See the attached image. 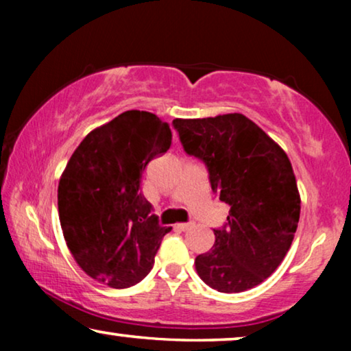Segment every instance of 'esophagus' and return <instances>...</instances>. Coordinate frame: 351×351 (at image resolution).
<instances>
[{"instance_id":"esophagus-1","label":"esophagus","mask_w":351,"mask_h":351,"mask_svg":"<svg viewBox=\"0 0 351 351\" xmlns=\"http://www.w3.org/2000/svg\"><path fill=\"white\" fill-rule=\"evenodd\" d=\"M193 227V223H177V228L182 230V232H185V230H190Z\"/></svg>"}]
</instances>
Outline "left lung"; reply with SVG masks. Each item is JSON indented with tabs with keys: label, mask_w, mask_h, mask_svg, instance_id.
Here are the masks:
<instances>
[{
	"label": "left lung",
	"mask_w": 351,
	"mask_h": 351,
	"mask_svg": "<svg viewBox=\"0 0 351 351\" xmlns=\"http://www.w3.org/2000/svg\"><path fill=\"white\" fill-rule=\"evenodd\" d=\"M189 155L206 162L210 186L230 204L227 225L214 230L196 273L219 292L261 285L289 251L300 217V193L286 152L241 113L174 119Z\"/></svg>",
	"instance_id": "8db88e82"
}]
</instances>
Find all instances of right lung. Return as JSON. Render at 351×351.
I'll list each match as a JSON object with an SVG mask.
<instances>
[{
	"instance_id": "1",
	"label": "right lung",
	"mask_w": 351,
	"mask_h": 351,
	"mask_svg": "<svg viewBox=\"0 0 351 351\" xmlns=\"http://www.w3.org/2000/svg\"><path fill=\"white\" fill-rule=\"evenodd\" d=\"M171 142L169 123L128 110L93 129L66 162L57 189L60 227L75 262L95 281L124 289L152 270L172 228L158 225L141 180Z\"/></svg>"
}]
</instances>
